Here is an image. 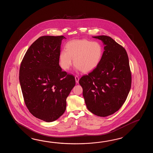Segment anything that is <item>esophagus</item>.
<instances>
[{
  "label": "esophagus",
  "instance_id": "obj_1",
  "mask_svg": "<svg viewBox=\"0 0 153 153\" xmlns=\"http://www.w3.org/2000/svg\"><path fill=\"white\" fill-rule=\"evenodd\" d=\"M75 79L76 82L78 84V82H79V77H78L77 75H76V76H75Z\"/></svg>",
  "mask_w": 153,
  "mask_h": 153
}]
</instances>
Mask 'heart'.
Listing matches in <instances>:
<instances>
[{
    "label": "heart",
    "instance_id": "obj_1",
    "mask_svg": "<svg viewBox=\"0 0 153 153\" xmlns=\"http://www.w3.org/2000/svg\"><path fill=\"white\" fill-rule=\"evenodd\" d=\"M103 49L97 42H91L87 39H76L67 42L65 50L59 54V65L64 70L68 69L74 65L83 73L94 71L100 63L103 55Z\"/></svg>",
    "mask_w": 153,
    "mask_h": 153
}]
</instances>
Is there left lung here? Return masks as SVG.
<instances>
[{
  "mask_svg": "<svg viewBox=\"0 0 153 153\" xmlns=\"http://www.w3.org/2000/svg\"><path fill=\"white\" fill-rule=\"evenodd\" d=\"M103 43L100 63L79 84L88 111L101 117L117 111L127 98L131 86V73L126 51L107 36H93Z\"/></svg>",
  "mask_w": 153,
  "mask_h": 153,
  "instance_id": "left-lung-1",
  "label": "left lung"
}]
</instances>
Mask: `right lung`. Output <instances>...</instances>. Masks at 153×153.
I'll return each mask as SVG.
<instances>
[{"label": "right lung", "mask_w": 153, "mask_h": 153, "mask_svg": "<svg viewBox=\"0 0 153 153\" xmlns=\"http://www.w3.org/2000/svg\"><path fill=\"white\" fill-rule=\"evenodd\" d=\"M64 36H42L27 50L21 63L20 85L25 103L34 117L46 122L65 113L66 99L75 85L73 75L62 71L59 56Z\"/></svg>", "instance_id": "1"}]
</instances>
